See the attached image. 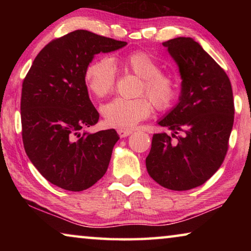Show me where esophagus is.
<instances>
[{
    "label": "esophagus",
    "instance_id": "esophagus-1",
    "mask_svg": "<svg viewBox=\"0 0 251 251\" xmlns=\"http://www.w3.org/2000/svg\"><path fill=\"white\" fill-rule=\"evenodd\" d=\"M133 131H131L130 129H126V128H118L117 129V134L120 135V137L124 138V137H127V136H129Z\"/></svg>",
    "mask_w": 251,
    "mask_h": 251
}]
</instances>
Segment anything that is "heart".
Wrapping results in <instances>:
<instances>
[{
    "mask_svg": "<svg viewBox=\"0 0 251 251\" xmlns=\"http://www.w3.org/2000/svg\"><path fill=\"white\" fill-rule=\"evenodd\" d=\"M123 69L142 78L137 99L116 97L101 106V114L109 126L130 128L151 115L152 105L158 110L171 107L177 96V83L172 75L160 72L158 62L145 50H133L116 59ZM85 82L96 97L110 94L115 85L116 69L107 57H97L88 63L84 73Z\"/></svg>",
    "mask_w": 251,
    "mask_h": 251,
    "instance_id": "b5f03b06",
    "label": "heart"
}]
</instances>
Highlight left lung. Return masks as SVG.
<instances>
[{
	"mask_svg": "<svg viewBox=\"0 0 251 251\" xmlns=\"http://www.w3.org/2000/svg\"><path fill=\"white\" fill-rule=\"evenodd\" d=\"M181 76L179 101L158 122L171 134H154L146 158L150 176L172 190L202 185L222 166L233 125L228 75L196 41L164 42Z\"/></svg>",
	"mask_w": 251,
	"mask_h": 251,
	"instance_id": "8db88e82",
	"label": "left lung"
}]
</instances>
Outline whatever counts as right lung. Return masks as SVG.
<instances>
[{
	"mask_svg": "<svg viewBox=\"0 0 251 251\" xmlns=\"http://www.w3.org/2000/svg\"><path fill=\"white\" fill-rule=\"evenodd\" d=\"M126 44L77 29L44 46L25 76L21 97L24 150L41 175L59 188L82 192L107 171L120 136L115 129L80 133L100 118L84 73L95 54Z\"/></svg>",
	"mask_w": 251,
	"mask_h": 251,
	"instance_id": "obj_1",
	"label": "right lung"
}]
</instances>
